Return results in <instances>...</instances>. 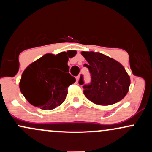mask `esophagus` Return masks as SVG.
Instances as JSON below:
<instances>
[{"mask_svg": "<svg viewBox=\"0 0 152 152\" xmlns=\"http://www.w3.org/2000/svg\"><path fill=\"white\" fill-rule=\"evenodd\" d=\"M76 81L78 82V80H79V78H80V76H79V75H78V76H76Z\"/></svg>", "mask_w": 152, "mask_h": 152, "instance_id": "1", "label": "esophagus"}]
</instances>
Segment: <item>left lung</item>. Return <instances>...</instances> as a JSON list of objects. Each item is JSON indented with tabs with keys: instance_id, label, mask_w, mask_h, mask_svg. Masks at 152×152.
I'll list each match as a JSON object with an SVG mask.
<instances>
[{
	"instance_id": "left-lung-1",
	"label": "left lung",
	"mask_w": 152,
	"mask_h": 152,
	"mask_svg": "<svg viewBox=\"0 0 152 152\" xmlns=\"http://www.w3.org/2000/svg\"><path fill=\"white\" fill-rule=\"evenodd\" d=\"M88 62L85 64L91 76V84L84 85L83 94L88 100L98 105L114 104L128 93L130 77L120 63L98 52L82 51ZM79 84L84 83L81 76Z\"/></svg>"
}]
</instances>
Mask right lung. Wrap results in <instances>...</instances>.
I'll list each match as a JSON object with an SVG mask.
<instances>
[{"mask_svg": "<svg viewBox=\"0 0 152 152\" xmlns=\"http://www.w3.org/2000/svg\"><path fill=\"white\" fill-rule=\"evenodd\" d=\"M62 52L57 55L47 53L28 66L23 73L19 87L24 97L33 106L50 110L65 101L68 87L76 78L59 70L66 65L69 58Z\"/></svg>", "mask_w": 152, "mask_h": 152, "instance_id": "obj_1", "label": "right lung"}]
</instances>
